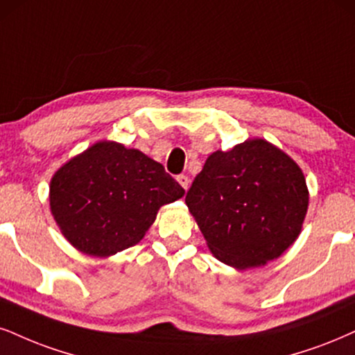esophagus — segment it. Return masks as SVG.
<instances>
[{"label": "esophagus", "instance_id": "34e87169", "mask_svg": "<svg viewBox=\"0 0 355 355\" xmlns=\"http://www.w3.org/2000/svg\"><path fill=\"white\" fill-rule=\"evenodd\" d=\"M176 179H178L179 184L184 187V189H187V186H189V178L184 176V174H179V176H178Z\"/></svg>", "mask_w": 355, "mask_h": 355}]
</instances>
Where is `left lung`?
Listing matches in <instances>:
<instances>
[{"instance_id": "1", "label": "left lung", "mask_w": 355, "mask_h": 355, "mask_svg": "<svg viewBox=\"0 0 355 355\" xmlns=\"http://www.w3.org/2000/svg\"><path fill=\"white\" fill-rule=\"evenodd\" d=\"M308 200L300 166L260 138L212 153L186 196L209 250L239 270L265 265L291 247Z\"/></svg>"}]
</instances>
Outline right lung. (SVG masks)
<instances>
[{
  "label": "right lung",
  "mask_w": 355,
  "mask_h": 355,
  "mask_svg": "<svg viewBox=\"0 0 355 355\" xmlns=\"http://www.w3.org/2000/svg\"><path fill=\"white\" fill-rule=\"evenodd\" d=\"M182 196L163 164L120 143L98 141L52 176L49 202L64 237L102 258L137 245L161 205Z\"/></svg>",
  "instance_id": "1"
}]
</instances>
